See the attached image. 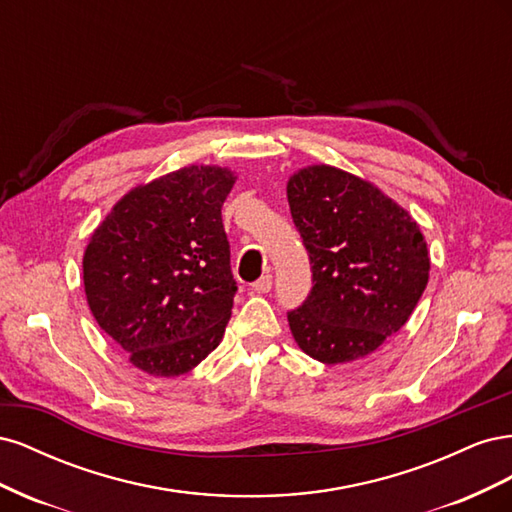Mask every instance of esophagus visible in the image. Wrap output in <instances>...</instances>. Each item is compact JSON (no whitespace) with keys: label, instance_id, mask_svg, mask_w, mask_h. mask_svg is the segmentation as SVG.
I'll list each match as a JSON object with an SVG mask.
<instances>
[{"label":"esophagus","instance_id":"esophagus-1","mask_svg":"<svg viewBox=\"0 0 512 512\" xmlns=\"http://www.w3.org/2000/svg\"><path fill=\"white\" fill-rule=\"evenodd\" d=\"M271 284H273V277H271V275H262L258 282L252 284V290H254L256 294H267V292L271 290Z\"/></svg>","mask_w":512,"mask_h":512}]
</instances>
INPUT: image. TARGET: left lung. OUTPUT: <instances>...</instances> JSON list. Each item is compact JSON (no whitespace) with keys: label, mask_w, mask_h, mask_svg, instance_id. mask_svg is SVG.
<instances>
[{"label":"left lung","mask_w":512,"mask_h":512,"mask_svg":"<svg viewBox=\"0 0 512 512\" xmlns=\"http://www.w3.org/2000/svg\"><path fill=\"white\" fill-rule=\"evenodd\" d=\"M286 194L314 282L288 314L294 342L324 365L359 361L412 316L429 280L427 241L404 207L342 168L305 166Z\"/></svg>","instance_id":"1"}]
</instances>
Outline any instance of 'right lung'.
I'll list each match as a JSON object with an SVG mask.
<instances>
[{
	"instance_id": "obj_1",
	"label": "right lung",
	"mask_w": 512,
	"mask_h": 512,
	"mask_svg": "<svg viewBox=\"0 0 512 512\" xmlns=\"http://www.w3.org/2000/svg\"><path fill=\"white\" fill-rule=\"evenodd\" d=\"M235 181L230 168L183 166L132 188L89 237L91 314L149 376L188 374L222 342L237 292L222 205Z\"/></svg>"
}]
</instances>
